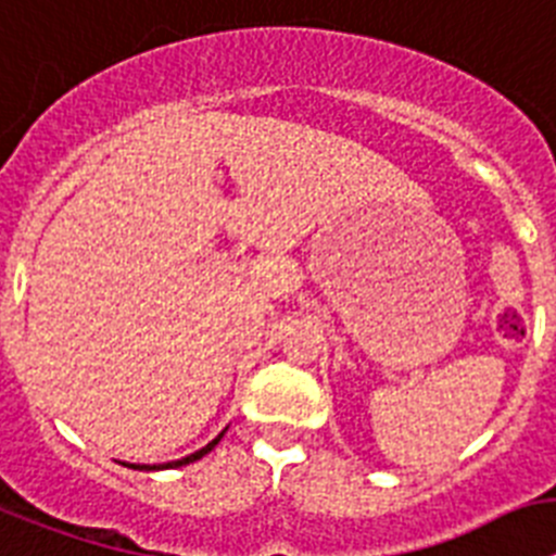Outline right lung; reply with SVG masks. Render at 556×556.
Listing matches in <instances>:
<instances>
[{"label": "right lung", "mask_w": 556, "mask_h": 556, "mask_svg": "<svg viewBox=\"0 0 556 556\" xmlns=\"http://www.w3.org/2000/svg\"><path fill=\"white\" fill-rule=\"evenodd\" d=\"M224 433H226V428H224V431L218 433V437L212 439L210 445H204V447H201V451L190 453V456H185V458H176V462H164V465H125V462H123V465H125V467H131V470H173V467H185V465H192V462H198V458H204L206 453L212 451V447L218 445L220 439H224Z\"/></svg>", "instance_id": "add662e5"}]
</instances>
